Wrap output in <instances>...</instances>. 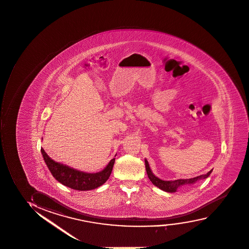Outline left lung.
<instances>
[{"instance_id": "left-lung-1", "label": "left lung", "mask_w": 249, "mask_h": 249, "mask_svg": "<svg viewBox=\"0 0 249 249\" xmlns=\"http://www.w3.org/2000/svg\"><path fill=\"white\" fill-rule=\"evenodd\" d=\"M145 168H146L147 175L150 179V181L155 185V186L159 187L163 191L167 192H177V188L179 186L186 185V184H193L195 183L196 180H201L202 178H207L209 177L210 174L212 173V171H210L207 174L201 175L199 177H194V178H191V179H180V180H163L159 179L158 177L153 175L152 172L150 171V166L148 162L145 161Z\"/></svg>"}]
</instances>
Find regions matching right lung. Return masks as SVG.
<instances>
[{
    "mask_svg": "<svg viewBox=\"0 0 249 249\" xmlns=\"http://www.w3.org/2000/svg\"><path fill=\"white\" fill-rule=\"evenodd\" d=\"M43 159L54 178L64 186L78 191H89L102 186L110 176L115 159L111 160L108 165L97 173H86L75 170L51 159L45 150L41 148Z\"/></svg>",
    "mask_w": 249,
    "mask_h": 249,
    "instance_id": "add662e5",
    "label": "right lung"
}]
</instances>
